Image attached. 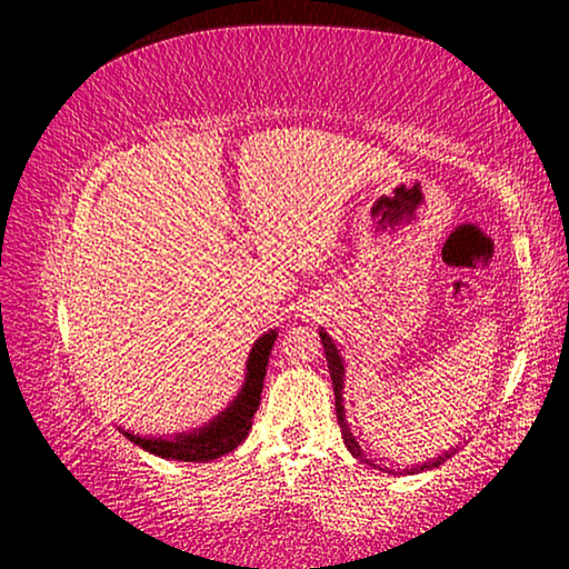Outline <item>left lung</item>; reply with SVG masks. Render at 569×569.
<instances>
[{
	"label": "left lung",
	"mask_w": 569,
	"mask_h": 569,
	"mask_svg": "<svg viewBox=\"0 0 569 569\" xmlns=\"http://www.w3.org/2000/svg\"><path fill=\"white\" fill-rule=\"evenodd\" d=\"M321 336V343H323V351H326V361H329V373H331V381H333V393H336V419H339V427H341V439L346 449L351 451L353 459H359L361 465H369L373 469H381V471H389V475H419V471H427V469H437L439 465H445V461L457 455V447H451L445 455H439L435 459L423 461V465L417 467H403V469H391V467H381L377 465V459H371V455H366V449L359 445V439L351 435V427L349 421H346V409H343V379H346V366H343V356L339 351V346L331 339L329 333L323 329H319Z\"/></svg>",
	"instance_id": "left-lung-1"
}]
</instances>
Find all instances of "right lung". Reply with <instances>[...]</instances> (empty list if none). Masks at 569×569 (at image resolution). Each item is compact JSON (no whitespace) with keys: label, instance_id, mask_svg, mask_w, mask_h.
I'll return each instance as SVG.
<instances>
[{"label":"right lung","instance_id":"add662e5","mask_svg":"<svg viewBox=\"0 0 569 569\" xmlns=\"http://www.w3.org/2000/svg\"><path fill=\"white\" fill-rule=\"evenodd\" d=\"M278 339L276 329L263 333L261 339L253 343V349L248 353L246 361V379L243 387L236 393V399L210 419L203 427L182 431V435L172 437H142L134 431L120 429L132 445L150 451L160 459H176V461H213L218 457L233 451L238 445H243L250 427H253V413L261 403L263 379H266V366L268 356H271L273 341Z\"/></svg>","mask_w":569,"mask_h":569}]
</instances>
